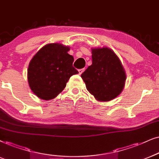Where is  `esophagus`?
I'll list each match as a JSON object with an SVG mask.
<instances>
[{"instance_id": "1", "label": "esophagus", "mask_w": 159, "mask_h": 159, "mask_svg": "<svg viewBox=\"0 0 159 159\" xmlns=\"http://www.w3.org/2000/svg\"><path fill=\"white\" fill-rule=\"evenodd\" d=\"M84 70H85V69H84V68H83V69L78 70V73H79V75H81V74L83 73V72L84 71Z\"/></svg>"}]
</instances>
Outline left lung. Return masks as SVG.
<instances>
[{
    "mask_svg": "<svg viewBox=\"0 0 159 159\" xmlns=\"http://www.w3.org/2000/svg\"><path fill=\"white\" fill-rule=\"evenodd\" d=\"M92 64L81 74L86 89L98 101H110L121 93L125 72L115 53L108 48H92Z\"/></svg>",
    "mask_w": 159,
    "mask_h": 159,
    "instance_id": "obj_1",
    "label": "left lung"
}]
</instances>
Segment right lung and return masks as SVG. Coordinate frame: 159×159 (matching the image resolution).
Listing matches in <instances>:
<instances>
[{"label":"right lung","instance_id":"right-lung-1","mask_svg":"<svg viewBox=\"0 0 159 159\" xmlns=\"http://www.w3.org/2000/svg\"><path fill=\"white\" fill-rule=\"evenodd\" d=\"M70 48L59 43L48 44L30 61L28 81L40 99L49 100L63 91L68 80L78 74L73 67L74 58L67 53Z\"/></svg>","mask_w":159,"mask_h":159}]
</instances>
